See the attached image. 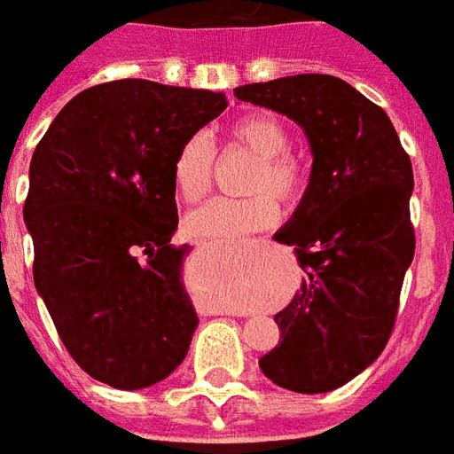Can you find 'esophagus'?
Instances as JSON below:
<instances>
[{
	"label": "esophagus",
	"instance_id": "1",
	"mask_svg": "<svg viewBox=\"0 0 454 454\" xmlns=\"http://www.w3.org/2000/svg\"><path fill=\"white\" fill-rule=\"evenodd\" d=\"M267 243H270V240H253L250 245H267ZM218 312H223V310H218Z\"/></svg>",
	"mask_w": 454,
	"mask_h": 454
}]
</instances>
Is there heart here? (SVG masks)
I'll use <instances>...</instances> for the list:
<instances>
[{
	"instance_id": "1",
	"label": "heart",
	"mask_w": 454,
	"mask_h": 454,
	"mask_svg": "<svg viewBox=\"0 0 454 454\" xmlns=\"http://www.w3.org/2000/svg\"><path fill=\"white\" fill-rule=\"evenodd\" d=\"M228 139L243 146L257 159L247 190L257 192L247 200L216 197L187 216V231L197 238L247 236L270 228L278 218V204H294L308 187V168L298 156L288 153V132L277 117L247 115L228 127ZM214 156L207 137L192 134L184 139L173 159V184L184 201H200L211 187Z\"/></svg>"
}]
</instances>
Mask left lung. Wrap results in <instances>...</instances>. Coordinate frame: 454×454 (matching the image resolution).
I'll return each mask as SVG.
<instances>
[{"mask_svg": "<svg viewBox=\"0 0 454 454\" xmlns=\"http://www.w3.org/2000/svg\"><path fill=\"white\" fill-rule=\"evenodd\" d=\"M236 98L303 127L310 183L274 240L294 245L301 291L274 322L278 344L260 358L274 385L330 392L382 354L414 260L411 160L387 113L330 74L238 86Z\"/></svg>", "mask_w": 454, "mask_h": 454, "instance_id": "1", "label": "left lung"}]
</instances>
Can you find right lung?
<instances>
[{
	"instance_id": "obj_1",
	"label": "right lung",
	"mask_w": 454,
	"mask_h": 454,
	"mask_svg": "<svg viewBox=\"0 0 454 454\" xmlns=\"http://www.w3.org/2000/svg\"><path fill=\"white\" fill-rule=\"evenodd\" d=\"M226 96L146 79L82 90L33 151L23 221L33 281L90 378L156 385L187 356L197 312L183 284L173 159Z\"/></svg>"
}]
</instances>
